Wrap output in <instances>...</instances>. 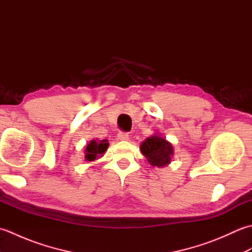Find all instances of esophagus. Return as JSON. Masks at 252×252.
I'll list each match as a JSON object with an SVG mask.
<instances>
[{"label": "esophagus", "mask_w": 252, "mask_h": 252, "mask_svg": "<svg viewBox=\"0 0 252 252\" xmlns=\"http://www.w3.org/2000/svg\"><path fill=\"white\" fill-rule=\"evenodd\" d=\"M118 140L120 141H127L129 140V134L126 132H119L118 133Z\"/></svg>", "instance_id": "obj_1"}]
</instances>
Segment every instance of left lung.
Segmentation results:
<instances>
[{"instance_id":"obj_1","label":"left lung","mask_w":252,"mask_h":252,"mask_svg":"<svg viewBox=\"0 0 252 252\" xmlns=\"http://www.w3.org/2000/svg\"><path fill=\"white\" fill-rule=\"evenodd\" d=\"M140 151L143 156H145L149 164L158 168L167 167L171 163L174 155L172 144L159 133H155L154 135L142 142Z\"/></svg>"}]
</instances>
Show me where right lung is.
Segmentation results:
<instances>
[{
    "mask_svg": "<svg viewBox=\"0 0 252 252\" xmlns=\"http://www.w3.org/2000/svg\"><path fill=\"white\" fill-rule=\"evenodd\" d=\"M107 140H92L89 144H87L84 149V159L85 161H94L95 159L101 158L105 155L106 151L108 149L109 143Z\"/></svg>",
    "mask_w": 252,
    "mask_h": 252,
    "instance_id": "right-lung-1",
    "label": "right lung"
}]
</instances>
